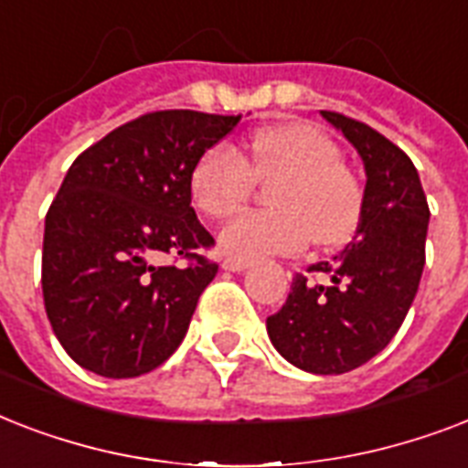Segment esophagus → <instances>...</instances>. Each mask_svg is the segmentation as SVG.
<instances>
[{
  "mask_svg": "<svg viewBox=\"0 0 468 468\" xmlns=\"http://www.w3.org/2000/svg\"><path fill=\"white\" fill-rule=\"evenodd\" d=\"M220 267L228 271H245L248 267H252V262H250V260H238V257H226Z\"/></svg>",
  "mask_w": 468,
  "mask_h": 468,
  "instance_id": "obj_1",
  "label": "esophagus"
}]
</instances>
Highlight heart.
Returning <instances> with one entry per match:
<instances>
[{
    "mask_svg": "<svg viewBox=\"0 0 468 468\" xmlns=\"http://www.w3.org/2000/svg\"><path fill=\"white\" fill-rule=\"evenodd\" d=\"M257 179L270 184L274 208L245 211L220 228V248L230 257L296 252L311 240L337 245L355 230L362 189L318 128H264L250 143V160L230 143H216L191 169V201L208 218H226L245 204Z\"/></svg>",
    "mask_w": 468,
    "mask_h": 468,
    "instance_id": "heart-1",
    "label": "heart"
}]
</instances>
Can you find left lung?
Masks as SVG:
<instances>
[{"instance_id": "obj_1", "label": "left lung", "mask_w": 468, "mask_h": 468, "mask_svg": "<svg viewBox=\"0 0 468 468\" xmlns=\"http://www.w3.org/2000/svg\"><path fill=\"white\" fill-rule=\"evenodd\" d=\"M367 169L355 238L330 262L296 274L289 299L267 318L271 345L311 374H345L377 356L413 303L430 208L418 169L388 138L345 113L323 112Z\"/></svg>"}]
</instances>
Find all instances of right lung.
<instances>
[{
  "mask_svg": "<svg viewBox=\"0 0 468 468\" xmlns=\"http://www.w3.org/2000/svg\"><path fill=\"white\" fill-rule=\"evenodd\" d=\"M240 116L143 113L72 162L46 216L43 301L55 337L80 367L131 378L167 359L211 284L216 245L191 208L198 157ZM162 254L186 268L157 265Z\"/></svg>",
  "mask_w": 468,
  "mask_h": 468,
  "instance_id": "right-lung-1",
  "label": "right lung"
}]
</instances>
